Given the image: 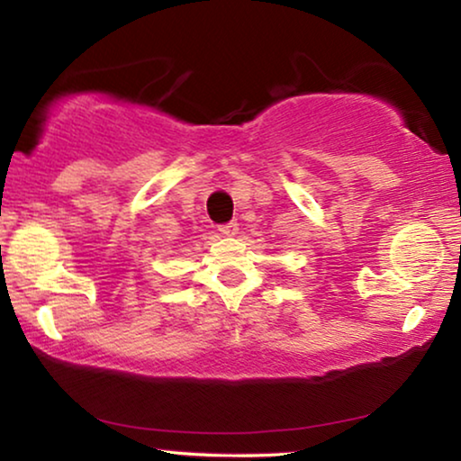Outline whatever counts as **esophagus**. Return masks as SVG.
Masks as SVG:
<instances>
[{
  "label": "esophagus",
  "mask_w": 461,
  "mask_h": 461,
  "mask_svg": "<svg viewBox=\"0 0 461 461\" xmlns=\"http://www.w3.org/2000/svg\"><path fill=\"white\" fill-rule=\"evenodd\" d=\"M219 231H221L223 236H228V238L236 236V233H238V223H236V221H230V223L219 225Z\"/></svg>",
  "instance_id": "obj_1"
}]
</instances>
